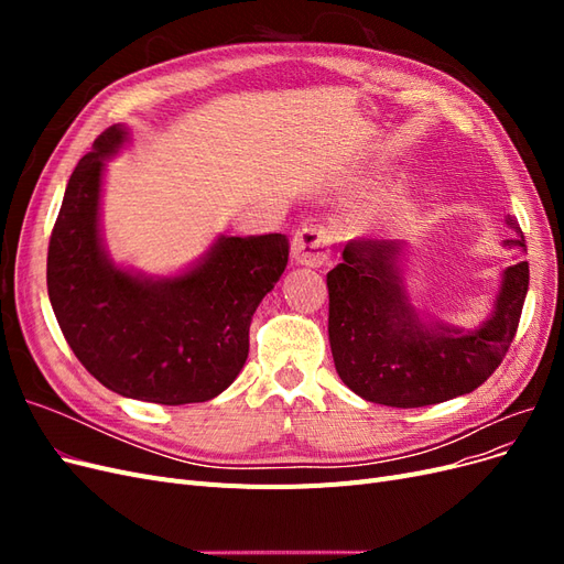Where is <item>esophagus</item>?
Here are the masks:
<instances>
[{
	"instance_id": "1",
	"label": "esophagus",
	"mask_w": 564,
	"mask_h": 564,
	"mask_svg": "<svg viewBox=\"0 0 564 564\" xmlns=\"http://www.w3.org/2000/svg\"><path fill=\"white\" fill-rule=\"evenodd\" d=\"M329 245H332V237L329 232L319 228V226H311V228H301L294 235V242H292V259L299 265L305 268H317L324 261H327L329 256Z\"/></svg>"
}]
</instances>
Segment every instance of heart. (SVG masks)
Returning a JSON list of instances; mask_svg holds the SVG:
<instances>
[{
	"mask_svg": "<svg viewBox=\"0 0 564 564\" xmlns=\"http://www.w3.org/2000/svg\"><path fill=\"white\" fill-rule=\"evenodd\" d=\"M409 214H412V202H409V199H400V202L392 204L388 216H386V220H388V224L395 226V224H400L402 218H406Z\"/></svg>",
	"mask_w": 564,
	"mask_h": 564,
	"instance_id": "heart-1",
	"label": "heart"
}]
</instances>
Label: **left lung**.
I'll return each mask as SVG.
<instances>
[{
	"instance_id": "8db88e82",
	"label": "left lung",
	"mask_w": 564,
	"mask_h": 564,
	"mask_svg": "<svg viewBox=\"0 0 564 564\" xmlns=\"http://www.w3.org/2000/svg\"><path fill=\"white\" fill-rule=\"evenodd\" d=\"M506 240L527 253L516 216ZM402 240L350 242L344 261L327 272L329 346L340 381L355 395L386 406H425L473 392L508 352L529 286V263L518 259L501 272L491 311L473 329L454 327L419 311L406 289Z\"/></svg>"
}]
</instances>
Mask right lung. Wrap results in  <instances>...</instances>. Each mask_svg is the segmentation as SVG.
Here are the masks:
<instances>
[{
  "instance_id": "add662e5",
  "label": "right lung",
  "mask_w": 564,
  "mask_h": 564,
  "mask_svg": "<svg viewBox=\"0 0 564 564\" xmlns=\"http://www.w3.org/2000/svg\"><path fill=\"white\" fill-rule=\"evenodd\" d=\"M129 143L127 124L106 129L67 181L46 259L51 308L77 360L117 395L207 402L242 371L251 317L282 278L289 242L218 235L172 275L117 263L100 204L106 166Z\"/></svg>"
}]
</instances>
